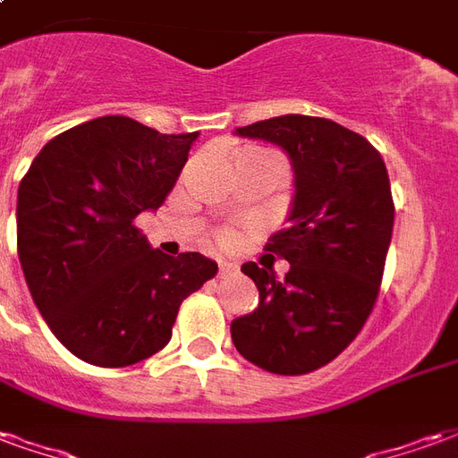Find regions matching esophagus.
I'll use <instances>...</instances> for the list:
<instances>
[{
	"instance_id": "1",
	"label": "esophagus",
	"mask_w": 458,
	"mask_h": 458,
	"mask_svg": "<svg viewBox=\"0 0 458 458\" xmlns=\"http://www.w3.org/2000/svg\"><path fill=\"white\" fill-rule=\"evenodd\" d=\"M218 275L220 277H230V275H238V265L235 262H228V259H223L218 265Z\"/></svg>"
}]
</instances>
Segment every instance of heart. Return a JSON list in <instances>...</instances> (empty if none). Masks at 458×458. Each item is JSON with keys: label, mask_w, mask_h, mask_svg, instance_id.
Masks as SVG:
<instances>
[{"label": "heart", "mask_w": 458, "mask_h": 458, "mask_svg": "<svg viewBox=\"0 0 458 458\" xmlns=\"http://www.w3.org/2000/svg\"><path fill=\"white\" fill-rule=\"evenodd\" d=\"M218 245L220 248H230V245H235V233H233V230H223V233H218Z\"/></svg>", "instance_id": "heart-1"}]
</instances>
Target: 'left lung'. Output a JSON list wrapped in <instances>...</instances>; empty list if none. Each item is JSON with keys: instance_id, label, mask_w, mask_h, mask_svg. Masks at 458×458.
I'll list each match as a JSON object with an SVG mask.
<instances>
[{"instance_id": "left-lung-1", "label": "left lung", "mask_w": 458, "mask_h": 458, "mask_svg": "<svg viewBox=\"0 0 458 458\" xmlns=\"http://www.w3.org/2000/svg\"><path fill=\"white\" fill-rule=\"evenodd\" d=\"M235 134L284 149L294 199L287 228L267 242L289 272L277 279L267 265H242L259 304L230 324V336L262 370L311 373L358 336L375 307L394 223L387 169L365 137L324 117L282 114Z\"/></svg>"}]
</instances>
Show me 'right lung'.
I'll use <instances>...</instances> for the list:
<instances>
[{
	"label": "right lung",
	"instance_id": "right-lung-1",
	"mask_svg": "<svg viewBox=\"0 0 458 458\" xmlns=\"http://www.w3.org/2000/svg\"><path fill=\"white\" fill-rule=\"evenodd\" d=\"M196 140L107 114L54 137L19 183L26 284L54 336L85 363L124 368L161 351L181 301L218 272L200 252L164 255L134 228L169 196Z\"/></svg>",
	"mask_w": 458,
	"mask_h": 458
}]
</instances>
